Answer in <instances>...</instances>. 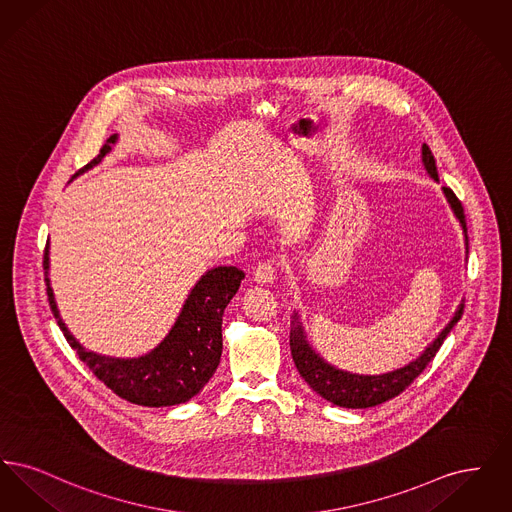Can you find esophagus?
<instances>
[{
  "mask_svg": "<svg viewBox=\"0 0 512 512\" xmlns=\"http://www.w3.org/2000/svg\"><path fill=\"white\" fill-rule=\"evenodd\" d=\"M276 270H278L276 261H263L253 270V280L257 284H265V286L272 284L274 278H276Z\"/></svg>",
  "mask_w": 512,
  "mask_h": 512,
  "instance_id": "1",
  "label": "esophagus"
}]
</instances>
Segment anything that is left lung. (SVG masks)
Instances as JSON below:
<instances>
[{
  "instance_id": "obj_1",
  "label": "left lung",
  "mask_w": 512,
  "mask_h": 512,
  "mask_svg": "<svg viewBox=\"0 0 512 512\" xmlns=\"http://www.w3.org/2000/svg\"><path fill=\"white\" fill-rule=\"evenodd\" d=\"M422 161H424L426 171L430 172V176L434 180H438L436 159H434L430 147L426 144L422 146ZM443 192L447 195V201L451 203L457 219L461 220L464 228L466 222H464V209L461 199L455 195L451 188H443ZM463 311L464 305H461L453 320L445 326V330L439 334L434 343L416 361H413L411 365L399 368V370L388 372V374L359 376V374H349V372H343V370H338L334 366L326 365L317 353L309 347V343L305 341L303 330H301L299 324H295V330L290 336V351H292L293 363L297 366L299 374L303 376V380L326 401L345 407V409L374 407V405H380L388 399L397 397L401 391L407 390L413 384L414 380L424 372L428 363L436 357V353H438L443 340L447 338V334L453 330V326L463 317ZM295 322H297V318H295Z\"/></svg>"
}]
</instances>
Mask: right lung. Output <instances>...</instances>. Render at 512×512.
Segmentation results:
<instances>
[{
	"mask_svg": "<svg viewBox=\"0 0 512 512\" xmlns=\"http://www.w3.org/2000/svg\"><path fill=\"white\" fill-rule=\"evenodd\" d=\"M117 136H111L80 172L92 169L103 155L115 144ZM48 244L44 249V270L48 272ZM244 272L236 267H219L209 270L188 295L186 305L172 326L169 336L161 341L146 357L140 359H109L86 351L69 334L67 326L59 318L53 292L48 286L51 313L61 332L78 355L99 380L122 399L142 407H169L190 401L209 382L220 363L222 353V313L234 293L238 292Z\"/></svg>",
	"mask_w": 512,
	"mask_h": 512,
	"instance_id": "add662e5",
	"label": "right lung"
}]
</instances>
